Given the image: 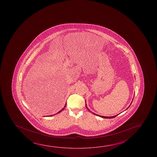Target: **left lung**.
I'll return each mask as SVG.
<instances>
[{"mask_svg": "<svg viewBox=\"0 0 157 157\" xmlns=\"http://www.w3.org/2000/svg\"><path fill=\"white\" fill-rule=\"evenodd\" d=\"M85 105H86V108H87V109L89 110V111H90V109H88V108L87 107V106H86V104H85ZM91 112V111H90ZM91 113H93V114H95V115H96V116H99V117H101V118H108V119H111V118H114V117H116V116H113V117H104V116H99V115H98V114H95V113H93V112H91Z\"/></svg>", "mask_w": 157, "mask_h": 157, "instance_id": "obj_1", "label": "left lung"}]
</instances>
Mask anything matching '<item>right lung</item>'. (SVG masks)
<instances>
[{"label":"right lung","mask_w":157,"mask_h":157,"mask_svg":"<svg viewBox=\"0 0 157 157\" xmlns=\"http://www.w3.org/2000/svg\"><path fill=\"white\" fill-rule=\"evenodd\" d=\"M66 104H65V105H64V107H63V108H62V109H61V111H59V112H57V113L56 114H58V113H59V112H61V111H63V109H64V108H65V107H66ZM54 115H55V114H54ZM49 116H52V115H51V116H47V117H49Z\"/></svg>","instance_id":"right-lung-1"}]
</instances>
